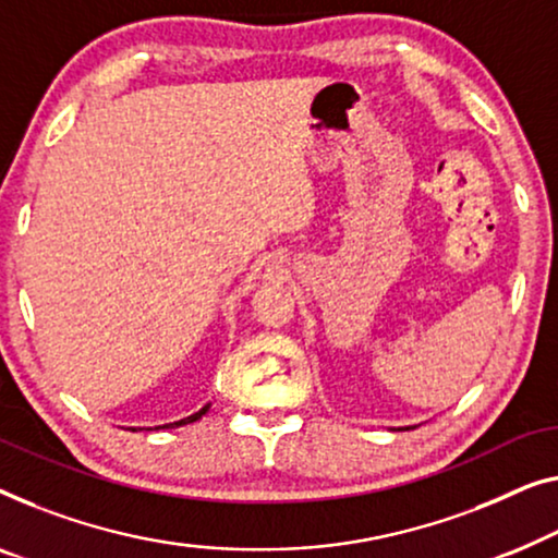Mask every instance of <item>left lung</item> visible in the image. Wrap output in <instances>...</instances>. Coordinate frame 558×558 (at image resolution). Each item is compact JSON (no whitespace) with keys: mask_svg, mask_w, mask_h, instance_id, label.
<instances>
[{"mask_svg":"<svg viewBox=\"0 0 558 558\" xmlns=\"http://www.w3.org/2000/svg\"><path fill=\"white\" fill-rule=\"evenodd\" d=\"M400 430H402V427H400ZM408 430H410V427H408Z\"/></svg>","mask_w":558,"mask_h":558,"instance_id":"1","label":"left lung"}]
</instances>
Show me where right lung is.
Segmentation results:
<instances>
[{"label":"right lung","mask_w":558,"mask_h":558,"mask_svg":"<svg viewBox=\"0 0 558 558\" xmlns=\"http://www.w3.org/2000/svg\"><path fill=\"white\" fill-rule=\"evenodd\" d=\"M208 408H211V402H206V405H204V408H201V410H198V413H193V415H189V417H183V420H175V423H166V425H158V427H156V430H160V427H181V425L196 423V420H201V417H204V415L208 413ZM133 430H135V427H133ZM148 430H150V427H148Z\"/></svg>","instance_id":"add662e5"}]
</instances>
